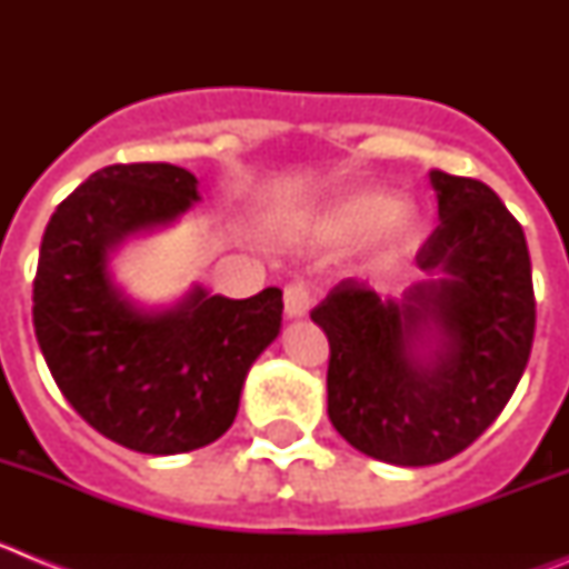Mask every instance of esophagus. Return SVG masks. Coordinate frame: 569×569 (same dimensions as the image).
Returning a JSON list of instances; mask_svg holds the SVG:
<instances>
[{"label":"esophagus","instance_id":"34e87169","mask_svg":"<svg viewBox=\"0 0 569 569\" xmlns=\"http://www.w3.org/2000/svg\"><path fill=\"white\" fill-rule=\"evenodd\" d=\"M310 305H313V290L305 281H290L284 288V313L290 319H299V316L308 313Z\"/></svg>","mask_w":569,"mask_h":569}]
</instances>
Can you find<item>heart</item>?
<instances>
[{
  "instance_id": "obj_1",
  "label": "heart",
  "mask_w": 569,
  "mask_h": 569,
  "mask_svg": "<svg viewBox=\"0 0 569 569\" xmlns=\"http://www.w3.org/2000/svg\"><path fill=\"white\" fill-rule=\"evenodd\" d=\"M301 233L316 244L336 248L350 241H370V259L376 264H393L413 248L419 236V216L410 204L396 202L381 188H359L339 196L333 204L301 224Z\"/></svg>"
}]
</instances>
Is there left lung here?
I'll list each match as a JSON object with an SVG mask.
<instances>
[{
	"mask_svg": "<svg viewBox=\"0 0 569 569\" xmlns=\"http://www.w3.org/2000/svg\"><path fill=\"white\" fill-rule=\"evenodd\" d=\"M441 224L416 253L430 279L399 301L339 281L310 319L330 341L328 416L365 456L453 459L499 419L536 333L527 239L479 179L430 173Z\"/></svg>",
	"mask_w": 569,
	"mask_h": 569,
	"instance_id": "1",
	"label": "left lung"
}]
</instances>
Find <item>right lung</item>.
Instances as JSON below:
<instances>
[{"label":"right lung","instance_id":"1","mask_svg":"<svg viewBox=\"0 0 569 569\" xmlns=\"http://www.w3.org/2000/svg\"><path fill=\"white\" fill-rule=\"evenodd\" d=\"M168 162L108 164L50 216L33 279V328L70 407L116 445L173 456L233 425L250 365L279 336L281 290L250 299L196 284L176 308L142 310L116 288L110 256L199 202Z\"/></svg>","mask_w":569,"mask_h":569}]
</instances>
